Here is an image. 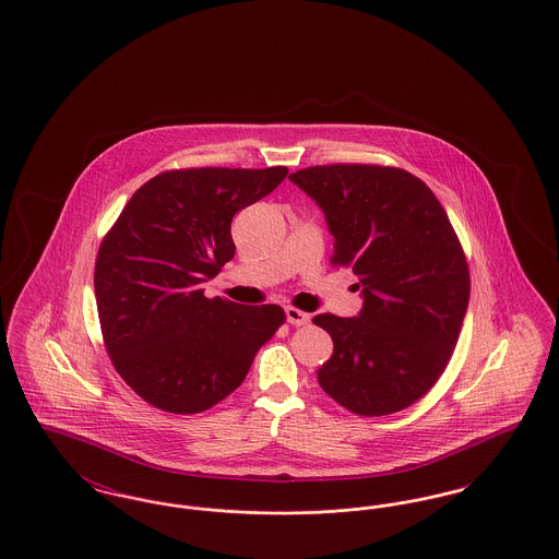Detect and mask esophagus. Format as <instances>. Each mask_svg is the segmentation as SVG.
I'll use <instances>...</instances> for the list:
<instances>
[{"label": "esophagus", "mask_w": 559, "mask_h": 559, "mask_svg": "<svg viewBox=\"0 0 559 559\" xmlns=\"http://www.w3.org/2000/svg\"><path fill=\"white\" fill-rule=\"evenodd\" d=\"M285 312H287V320L292 322L293 326H304V324L310 322V314H306V312H301L297 308H292V306Z\"/></svg>", "instance_id": "esophagus-1"}]
</instances>
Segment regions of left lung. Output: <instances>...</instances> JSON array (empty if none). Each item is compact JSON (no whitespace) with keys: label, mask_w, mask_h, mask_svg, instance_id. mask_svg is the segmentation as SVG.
<instances>
[{"label":"left lung","mask_w":559,"mask_h":559,"mask_svg":"<svg viewBox=\"0 0 559 559\" xmlns=\"http://www.w3.org/2000/svg\"><path fill=\"white\" fill-rule=\"evenodd\" d=\"M319 205L333 264L358 276V317H314L333 340L320 388L347 411L381 417L440 379L469 304V267L436 194L399 167L322 165L289 176Z\"/></svg>","instance_id":"left-lung-1"}]
</instances>
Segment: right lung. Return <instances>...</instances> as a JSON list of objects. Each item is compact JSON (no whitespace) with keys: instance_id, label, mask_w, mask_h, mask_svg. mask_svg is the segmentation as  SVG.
I'll return each instance as SVG.
<instances>
[{"instance_id":"obj_1","label":"right lung","mask_w":559,"mask_h":559,"mask_svg":"<svg viewBox=\"0 0 559 559\" xmlns=\"http://www.w3.org/2000/svg\"><path fill=\"white\" fill-rule=\"evenodd\" d=\"M287 167L165 171L133 192L103 240L94 292L108 356L140 399L203 413L233 394L285 322L281 306L207 299L201 285L235 258V213Z\"/></svg>"}]
</instances>
